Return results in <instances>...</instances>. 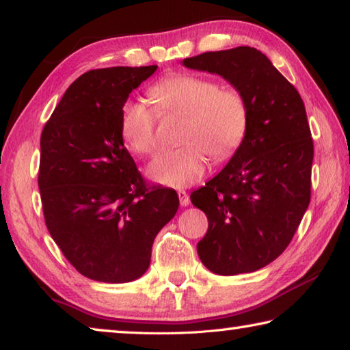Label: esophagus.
<instances>
[{
    "mask_svg": "<svg viewBox=\"0 0 350 350\" xmlns=\"http://www.w3.org/2000/svg\"><path fill=\"white\" fill-rule=\"evenodd\" d=\"M177 196H179V200H180L182 206L189 205V196L185 191H183V189H179V191H177Z\"/></svg>",
    "mask_w": 350,
    "mask_h": 350,
    "instance_id": "34e87169",
    "label": "esophagus"
}]
</instances>
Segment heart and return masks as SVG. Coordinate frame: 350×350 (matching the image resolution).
Instances as JSON below:
<instances>
[{"label": "heart", "instance_id": "1", "mask_svg": "<svg viewBox=\"0 0 350 350\" xmlns=\"http://www.w3.org/2000/svg\"><path fill=\"white\" fill-rule=\"evenodd\" d=\"M150 96L163 114L185 118L182 148L163 151L150 162L147 174L165 187L183 188L196 183L208 167L204 151L215 161L231 157L247 129V105L234 88L194 75H173L156 82ZM120 135L137 154L156 145V113L142 100L130 99L120 110Z\"/></svg>", "mask_w": 350, "mask_h": 350}]
</instances>
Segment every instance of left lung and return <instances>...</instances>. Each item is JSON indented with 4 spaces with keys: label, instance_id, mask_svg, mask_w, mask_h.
<instances>
[{
    "label": "left lung",
    "instance_id": "obj_1",
    "mask_svg": "<svg viewBox=\"0 0 350 350\" xmlns=\"http://www.w3.org/2000/svg\"><path fill=\"white\" fill-rule=\"evenodd\" d=\"M182 66L221 76L247 105L240 147L191 193L208 217L197 254L219 275L258 271L288 247L309 206L314 144L301 96L254 47L206 52Z\"/></svg>",
    "mask_w": 350,
    "mask_h": 350
}]
</instances>
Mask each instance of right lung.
Masks as SVG:
<instances>
[{
  "label": "right lung",
  "mask_w": 350,
  "mask_h": 350,
  "mask_svg": "<svg viewBox=\"0 0 350 350\" xmlns=\"http://www.w3.org/2000/svg\"><path fill=\"white\" fill-rule=\"evenodd\" d=\"M156 70H90L67 88L42 130L38 187L47 230L92 280L142 277L157 232L179 208L174 189L145 187L120 135L122 105Z\"/></svg>",
  "instance_id": "1"
}]
</instances>
